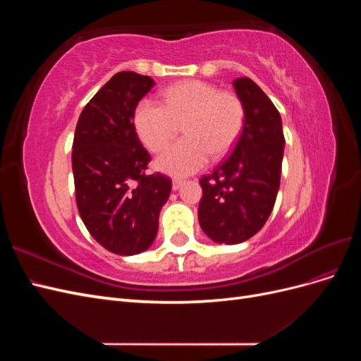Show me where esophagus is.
Masks as SVG:
<instances>
[{"label": "esophagus", "mask_w": 361, "mask_h": 361, "mask_svg": "<svg viewBox=\"0 0 361 361\" xmlns=\"http://www.w3.org/2000/svg\"><path fill=\"white\" fill-rule=\"evenodd\" d=\"M182 179H173V182H171V187H173V190L176 191V190H179L180 187H182Z\"/></svg>", "instance_id": "1"}]
</instances>
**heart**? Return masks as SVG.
<instances>
[{
    "label": "heart",
    "mask_w": 361,
    "mask_h": 361,
    "mask_svg": "<svg viewBox=\"0 0 361 361\" xmlns=\"http://www.w3.org/2000/svg\"><path fill=\"white\" fill-rule=\"evenodd\" d=\"M164 105L154 99L140 101L134 125L143 145L159 152L178 134L183 137L162 152L157 167L171 176H187L204 167L207 158L220 159L232 150L245 120V108L236 93L221 92L200 80L180 81L162 93Z\"/></svg>",
    "instance_id": "b5f03b06"
}]
</instances>
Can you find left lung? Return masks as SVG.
<instances>
[{"instance_id":"obj_1","label":"left lung","mask_w":361,"mask_h":361,"mask_svg":"<svg viewBox=\"0 0 361 361\" xmlns=\"http://www.w3.org/2000/svg\"><path fill=\"white\" fill-rule=\"evenodd\" d=\"M245 108L244 126L231 155L200 179L199 223L218 244H239L256 235L274 207L280 188L285 135L269 97L247 76L233 81Z\"/></svg>"}]
</instances>
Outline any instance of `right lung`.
I'll return each mask as SVG.
<instances>
[{
    "label": "right lung",
    "instance_id": "obj_1",
    "mask_svg": "<svg viewBox=\"0 0 361 361\" xmlns=\"http://www.w3.org/2000/svg\"><path fill=\"white\" fill-rule=\"evenodd\" d=\"M155 85L146 75L116 73L78 118L72 146L75 199L87 231L104 248L133 256L155 241L159 211L171 191L135 133L138 102Z\"/></svg>",
    "mask_w": 361,
    "mask_h": 361
}]
</instances>
